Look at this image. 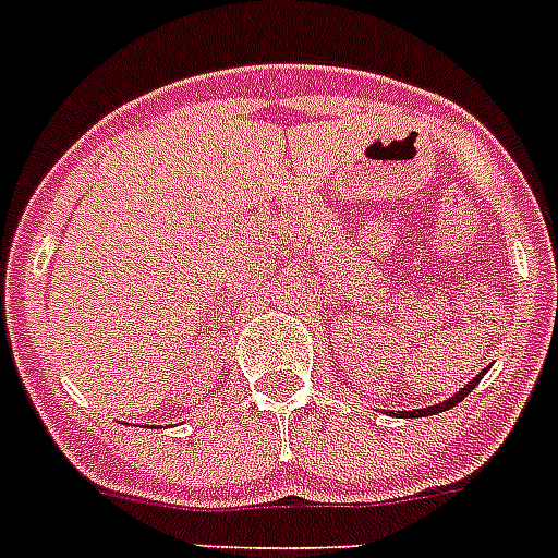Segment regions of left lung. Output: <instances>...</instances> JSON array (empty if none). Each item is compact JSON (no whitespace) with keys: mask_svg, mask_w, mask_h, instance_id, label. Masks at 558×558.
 Returning a JSON list of instances; mask_svg holds the SVG:
<instances>
[{"mask_svg":"<svg viewBox=\"0 0 558 558\" xmlns=\"http://www.w3.org/2000/svg\"><path fill=\"white\" fill-rule=\"evenodd\" d=\"M484 377V372L482 374H476V377L471 379V383L465 385V388L460 390V393H457V397H451V399H446V402H440V404H432V408H424V410H404V413H399V415H404V418H410V415H413V418H421V415H435V413H444V410H449V408H454V404H460L462 399L468 397V393H471L473 388H476L478 385V379Z\"/></svg>","mask_w":558,"mask_h":558,"instance_id":"1","label":"left lung"}]
</instances>
